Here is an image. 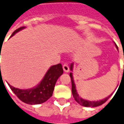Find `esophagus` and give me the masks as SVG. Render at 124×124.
<instances>
[{
	"instance_id": "34e87169",
	"label": "esophagus",
	"mask_w": 124,
	"mask_h": 124,
	"mask_svg": "<svg viewBox=\"0 0 124 124\" xmlns=\"http://www.w3.org/2000/svg\"><path fill=\"white\" fill-rule=\"evenodd\" d=\"M62 67H63V70H64V72H66V73L69 72V67L67 64H64V65H63Z\"/></svg>"
}]
</instances>
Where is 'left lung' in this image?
Listing matches in <instances>:
<instances>
[{
	"label": "left lung",
	"instance_id": "1",
	"mask_svg": "<svg viewBox=\"0 0 124 124\" xmlns=\"http://www.w3.org/2000/svg\"><path fill=\"white\" fill-rule=\"evenodd\" d=\"M116 47L117 49V46L116 45ZM70 70H73V64L70 65ZM70 79H71V83H72V93H73V96L75 100L79 103L81 105H82L83 107H98V106H100V105H102V104H104V102L108 100V98H110V96H111V94L110 96H108V97H107L106 98H104L103 100H101V101H86V100H84L83 98H81V97L79 96V94H77L76 90V87H75V83H74V80H73V74L72 73H70Z\"/></svg>",
	"mask_w": 124,
	"mask_h": 124
}]
</instances>
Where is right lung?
<instances>
[{"label": "right lung", "instance_id": "1", "mask_svg": "<svg viewBox=\"0 0 124 124\" xmlns=\"http://www.w3.org/2000/svg\"><path fill=\"white\" fill-rule=\"evenodd\" d=\"M24 28V26L20 27L15 30L11 37ZM63 72L62 64H58L50 67L41 83L34 88L20 90L11 86L9 84V86L17 98L23 102L28 104H41L47 101L52 96L55 83L60 76L63 74Z\"/></svg>", "mask_w": 124, "mask_h": 124}]
</instances>
